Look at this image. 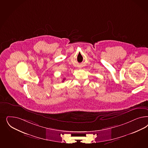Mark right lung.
I'll list each match as a JSON object with an SVG mask.
<instances>
[{
  "label": "right lung",
  "mask_w": 148,
  "mask_h": 148,
  "mask_svg": "<svg viewBox=\"0 0 148 148\" xmlns=\"http://www.w3.org/2000/svg\"><path fill=\"white\" fill-rule=\"evenodd\" d=\"M65 80V78H64V79H62V82H64Z\"/></svg>",
  "instance_id": "1"
}]
</instances>
